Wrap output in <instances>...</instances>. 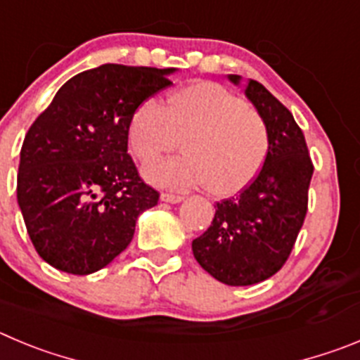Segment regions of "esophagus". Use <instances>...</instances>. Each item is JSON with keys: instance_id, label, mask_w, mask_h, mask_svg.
Here are the masks:
<instances>
[{"instance_id": "34e87169", "label": "esophagus", "mask_w": 360, "mask_h": 360, "mask_svg": "<svg viewBox=\"0 0 360 360\" xmlns=\"http://www.w3.org/2000/svg\"><path fill=\"white\" fill-rule=\"evenodd\" d=\"M164 200V202L167 203H180L184 200L182 194H174V193H162V196H160Z\"/></svg>"}]
</instances>
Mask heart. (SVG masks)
<instances>
[{
	"label": "heart",
	"instance_id": "1",
	"mask_svg": "<svg viewBox=\"0 0 360 360\" xmlns=\"http://www.w3.org/2000/svg\"><path fill=\"white\" fill-rule=\"evenodd\" d=\"M186 153L146 167L158 186H207L230 196L255 180L269 151L268 124L257 108L212 82H198L167 94L162 107L146 100L128 121V146L143 164L174 150Z\"/></svg>",
	"mask_w": 360,
	"mask_h": 360
}]
</instances>
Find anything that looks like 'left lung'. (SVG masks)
<instances>
[{"mask_svg": "<svg viewBox=\"0 0 360 360\" xmlns=\"http://www.w3.org/2000/svg\"><path fill=\"white\" fill-rule=\"evenodd\" d=\"M245 94L268 124V157L250 186L216 203L210 226L193 240L198 264L226 285H253L282 269L307 216L314 173L291 112L257 80L248 82Z\"/></svg>", "mask_w": 360, "mask_h": 360, "instance_id": "left-lung-1", "label": "left lung"}]
</instances>
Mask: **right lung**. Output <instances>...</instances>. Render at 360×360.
Segmentation results:
<instances>
[{"mask_svg": "<svg viewBox=\"0 0 360 360\" xmlns=\"http://www.w3.org/2000/svg\"><path fill=\"white\" fill-rule=\"evenodd\" d=\"M174 69L103 64L65 82L21 148L18 203L39 255L71 275L105 268L158 191L128 155V121Z\"/></svg>", "mask_w": 360, "mask_h": 360, "instance_id": "right-lung-1", "label": "right lung"}]
</instances>
